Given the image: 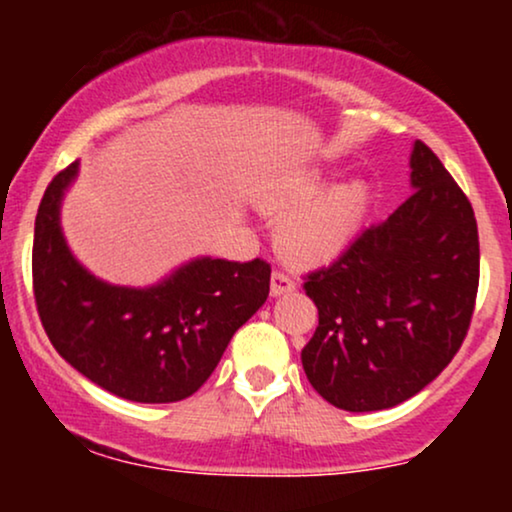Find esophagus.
Wrapping results in <instances>:
<instances>
[{"mask_svg": "<svg viewBox=\"0 0 512 512\" xmlns=\"http://www.w3.org/2000/svg\"><path fill=\"white\" fill-rule=\"evenodd\" d=\"M296 291V281L289 274L274 272L272 274V296H284V293Z\"/></svg>", "mask_w": 512, "mask_h": 512, "instance_id": "34e87169", "label": "esophagus"}]
</instances>
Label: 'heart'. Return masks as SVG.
I'll return each instance as SVG.
<instances>
[{
    "instance_id": "obj_1",
    "label": "heart",
    "mask_w": 512,
    "mask_h": 512,
    "mask_svg": "<svg viewBox=\"0 0 512 512\" xmlns=\"http://www.w3.org/2000/svg\"><path fill=\"white\" fill-rule=\"evenodd\" d=\"M322 185L320 173H301L267 199L269 209L284 216L276 228V248L298 267L334 260L354 240L368 214L370 190L363 180L337 182L320 193Z\"/></svg>"
}]
</instances>
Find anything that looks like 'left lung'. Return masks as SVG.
I'll return each instance as SVG.
<instances>
[{
    "instance_id": "1",
    "label": "left lung",
    "mask_w": 512,
    "mask_h": 512,
    "mask_svg": "<svg viewBox=\"0 0 512 512\" xmlns=\"http://www.w3.org/2000/svg\"><path fill=\"white\" fill-rule=\"evenodd\" d=\"M411 187L390 219L305 274L317 330L303 346V370L339 409L378 411L414 397L455 358L472 322V204L424 142L411 151Z\"/></svg>"
}]
</instances>
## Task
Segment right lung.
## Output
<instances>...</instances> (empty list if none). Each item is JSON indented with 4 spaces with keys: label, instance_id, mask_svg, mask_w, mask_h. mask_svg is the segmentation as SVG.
Segmentation results:
<instances>
[{
    "label": "right lung",
    "instance_id": "right-lung-1",
    "mask_svg": "<svg viewBox=\"0 0 512 512\" xmlns=\"http://www.w3.org/2000/svg\"><path fill=\"white\" fill-rule=\"evenodd\" d=\"M76 168L52 178L35 216L33 296L45 334L69 366L117 397L166 404L195 395L267 301L272 267L202 257L151 289L103 284L74 260L60 228Z\"/></svg>",
    "mask_w": 512,
    "mask_h": 512
}]
</instances>
